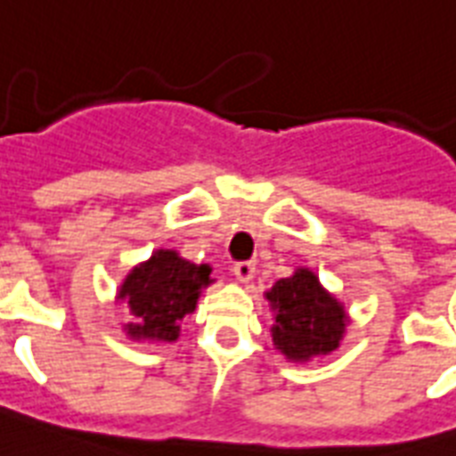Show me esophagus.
<instances>
[{
	"label": "esophagus",
	"mask_w": 456,
	"mask_h": 456,
	"mask_svg": "<svg viewBox=\"0 0 456 456\" xmlns=\"http://www.w3.org/2000/svg\"><path fill=\"white\" fill-rule=\"evenodd\" d=\"M232 274H235V277H237V281H242V284H247V281L254 280L256 265L251 261H237L235 265H232Z\"/></svg>",
	"instance_id": "esophagus-1"
}]
</instances>
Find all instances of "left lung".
Returning <instances> with one entry per match:
<instances>
[{
	"label": "left lung",
	"instance_id": "left-lung-1",
	"mask_svg": "<svg viewBox=\"0 0 456 456\" xmlns=\"http://www.w3.org/2000/svg\"><path fill=\"white\" fill-rule=\"evenodd\" d=\"M268 300L274 310L273 340L289 359L329 354L340 345L345 310L319 287L310 270H298L293 277L274 281Z\"/></svg>",
	"mask_w": 456,
	"mask_h": 456
}]
</instances>
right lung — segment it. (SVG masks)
<instances>
[{
	"instance_id": "right-lung-1",
	"label": "right lung",
	"mask_w": 456,
	"mask_h": 456,
	"mask_svg": "<svg viewBox=\"0 0 456 456\" xmlns=\"http://www.w3.org/2000/svg\"><path fill=\"white\" fill-rule=\"evenodd\" d=\"M209 284V265H193L175 251H158L151 261L134 268L120 287L118 298L130 305L137 317L127 333L137 340L179 338L176 322L195 310L200 289Z\"/></svg>"
}]
</instances>
